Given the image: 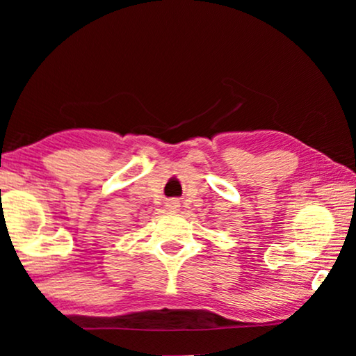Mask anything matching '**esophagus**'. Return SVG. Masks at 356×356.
<instances>
[{
    "instance_id": "1",
    "label": "esophagus",
    "mask_w": 356,
    "mask_h": 356,
    "mask_svg": "<svg viewBox=\"0 0 356 356\" xmlns=\"http://www.w3.org/2000/svg\"><path fill=\"white\" fill-rule=\"evenodd\" d=\"M178 207H179L178 199H168V201H167L168 211H178Z\"/></svg>"
}]
</instances>
